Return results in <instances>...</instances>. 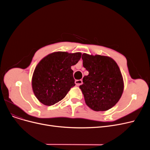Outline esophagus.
I'll return each instance as SVG.
<instances>
[{
  "instance_id": "obj_1",
  "label": "esophagus",
  "mask_w": 150,
  "mask_h": 150,
  "mask_svg": "<svg viewBox=\"0 0 150 150\" xmlns=\"http://www.w3.org/2000/svg\"><path fill=\"white\" fill-rule=\"evenodd\" d=\"M75 83L76 86H80L81 84H83V81L81 80H75Z\"/></svg>"
}]
</instances>
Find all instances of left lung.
I'll list each match as a JSON object with an SVG mask.
<instances>
[{"label": "left lung", "mask_w": 150, "mask_h": 150, "mask_svg": "<svg viewBox=\"0 0 150 150\" xmlns=\"http://www.w3.org/2000/svg\"><path fill=\"white\" fill-rule=\"evenodd\" d=\"M83 65L89 72L80 86L86 105L95 111L112 108L123 91V80L120 69L111 58L101 55L82 54Z\"/></svg>", "instance_id": "left-lung-1"}]
</instances>
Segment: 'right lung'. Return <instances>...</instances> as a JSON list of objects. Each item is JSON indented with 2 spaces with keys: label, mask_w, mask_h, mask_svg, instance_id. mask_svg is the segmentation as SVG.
Returning <instances> with one entry per match:
<instances>
[{
  "label": "right lung",
  "mask_w": 150,
  "mask_h": 150,
  "mask_svg": "<svg viewBox=\"0 0 150 150\" xmlns=\"http://www.w3.org/2000/svg\"><path fill=\"white\" fill-rule=\"evenodd\" d=\"M81 57L80 52H58L47 55L38 63L32 77V88L41 103L53 105L66 97L75 85L71 66Z\"/></svg>",
  "instance_id": "right-lung-1"
}]
</instances>
